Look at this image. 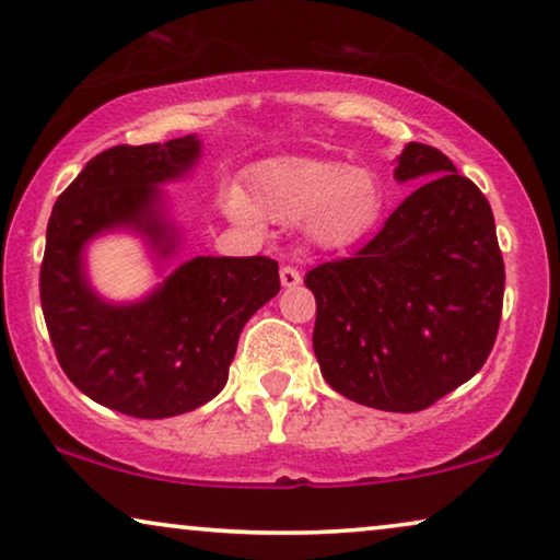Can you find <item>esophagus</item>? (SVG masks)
Masks as SVG:
<instances>
[{
    "instance_id": "esophagus-1",
    "label": "esophagus",
    "mask_w": 560,
    "mask_h": 560,
    "mask_svg": "<svg viewBox=\"0 0 560 560\" xmlns=\"http://www.w3.org/2000/svg\"><path fill=\"white\" fill-rule=\"evenodd\" d=\"M280 282H282V288H295V285H301V272H298L295 267H290V265L280 267Z\"/></svg>"
}]
</instances>
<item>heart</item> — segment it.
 <instances>
[{
  "instance_id": "obj_1",
  "label": "heart",
  "mask_w": 560,
  "mask_h": 560,
  "mask_svg": "<svg viewBox=\"0 0 560 560\" xmlns=\"http://www.w3.org/2000/svg\"><path fill=\"white\" fill-rule=\"evenodd\" d=\"M221 209L249 229L262 217L295 224L311 247L349 249L380 226L387 209V188L377 171L316 158H275L259 163L242 188H226Z\"/></svg>"
}]
</instances>
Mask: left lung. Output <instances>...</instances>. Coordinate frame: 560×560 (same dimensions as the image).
<instances>
[{
	"label": "left lung",
	"instance_id": "left-lung-1",
	"mask_svg": "<svg viewBox=\"0 0 560 560\" xmlns=\"http://www.w3.org/2000/svg\"><path fill=\"white\" fill-rule=\"evenodd\" d=\"M395 180L420 186L354 257L313 267V351L336 393L418 412L471 380L494 347L504 262L485 194L431 144L408 142Z\"/></svg>",
	"mask_w": 560,
	"mask_h": 560
}]
</instances>
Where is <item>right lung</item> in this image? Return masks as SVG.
<instances>
[{"mask_svg": "<svg viewBox=\"0 0 560 560\" xmlns=\"http://www.w3.org/2000/svg\"><path fill=\"white\" fill-rule=\"evenodd\" d=\"M201 158L196 135L104 150L52 206L40 303L58 362L91 400L132 418L201 408L226 385L247 320L280 293L270 257H194L135 303L104 301L86 272V244L106 232L140 234L160 265L178 255L163 183Z\"/></svg>", "mask_w": 560, "mask_h": 560, "instance_id": "1", "label": "right lung"}]
</instances>
